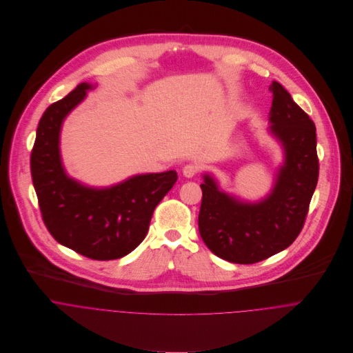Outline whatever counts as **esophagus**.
Instances as JSON below:
<instances>
[{
	"mask_svg": "<svg viewBox=\"0 0 353 353\" xmlns=\"http://www.w3.org/2000/svg\"><path fill=\"white\" fill-rule=\"evenodd\" d=\"M199 171H200V167H199L197 164H194V163L186 164V165L183 167V170H182V172H183V175H185L186 178H193L194 175L199 174Z\"/></svg>",
	"mask_w": 353,
	"mask_h": 353,
	"instance_id": "34e87169",
	"label": "esophagus"
}]
</instances>
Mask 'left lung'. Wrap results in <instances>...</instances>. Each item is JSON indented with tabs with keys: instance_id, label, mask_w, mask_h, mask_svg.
<instances>
[{
	"instance_id": "1",
	"label": "left lung",
	"mask_w": 353,
	"mask_h": 353,
	"mask_svg": "<svg viewBox=\"0 0 353 353\" xmlns=\"http://www.w3.org/2000/svg\"><path fill=\"white\" fill-rule=\"evenodd\" d=\"M269 130L283 144L285 160L272 193L243 202L217 188L208 174L201 185L200 235L214 255L234 263H255L294 243L302 231L319 175L315 125L273 81Z\"/></svg>"
}]
</instances>
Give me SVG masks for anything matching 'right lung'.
<instances>
[{"instance_id": "1", "label": "right lung", "mask_w": 353, "mask_h": 353, "mask_svg": "<svg viewBox=\"0 0 353 353\" xmlns=\"http://www.w3.org/2000/svg\"><path fill=\"white\" fill-rule=\"evenodd\" d=\"M92 85L79 84L43 112L31 152V175L45 225L61 245L97 261L118 259L145 238L156 205L178 179L175 171L136 175L108 189L69 178L59 156L63 118Z\"/></svg>"}]
</instances>
